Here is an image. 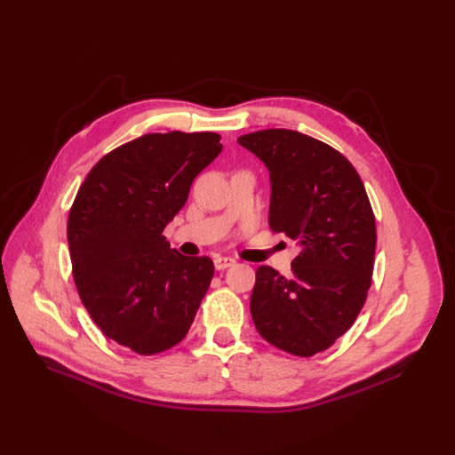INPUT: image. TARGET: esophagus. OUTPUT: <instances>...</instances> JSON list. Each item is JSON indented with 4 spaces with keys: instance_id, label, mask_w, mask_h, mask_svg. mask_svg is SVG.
<instances>
[{
    "instance_id": "34e87169",
    "label": "esophagus",
    "mask_w": 455,
    "mask_h": 455,
    "mask_svg": "<svg viewBox=\"0 0 455 455\" xmlns=\"http://www.w3.org/2000/svg\"><path fill=\"white\" fill-rule=\"evenodd\" d=\"M213 266H215V269H218V271H225V269H228V267L235 266V259H234V258H223V256H218V258L213 259Z\"/></svg>"
}]
</instances>
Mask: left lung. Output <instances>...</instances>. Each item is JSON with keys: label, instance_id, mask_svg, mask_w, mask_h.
<instances>
[{"label": "left lung", "instance_id": "obj_1", "mask_svg": "<svg viewBox=\"0 0 455 455\" xmlns=\"http://www.w3.org/2000/svg\"><path fill=\"white\" fill-rule=\"evenodd\" d=\"M237 143L269 170L271 230L300 247L290 276L256 269L254 326L280 350L314 355L352 326L371 288L376 223L365 186L341 153L302 132L256 131Z\"/></svg>", "mask_w": 455, "mask_h": 455}]
</instances>
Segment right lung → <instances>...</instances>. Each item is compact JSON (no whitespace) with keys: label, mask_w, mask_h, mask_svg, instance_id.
I'll return each instance as SVG.
<instances>
[{"label":"right lung","mask_w":455,"mask_h":455,"mask_svg":"<svg viewBox=\"0 0 455 455\" xmlns=\"http://www.w3.org/2000/svg\"><path fill=\"white\" fill-rule=\"evenodd\" d=\"M215 132L146 134L105 155L68 218L79 297L107 338L138 354L184 339L213 276L206 256H182L164 228L194 179L223 149Z\"/></svg>","instance_id":"right-lung-1"}]
</instances>
